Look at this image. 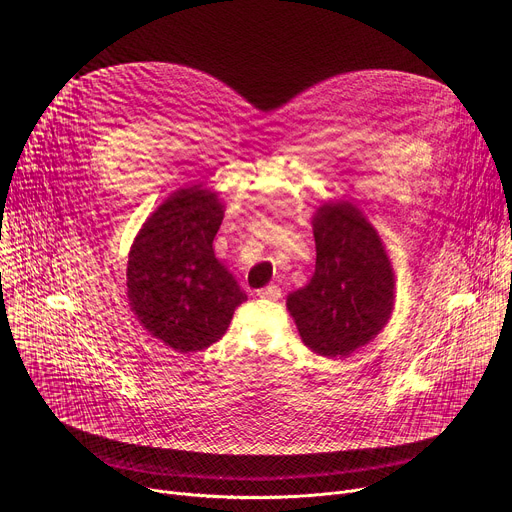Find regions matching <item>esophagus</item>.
<instances>
[{"label": "esophagus", "mask_w": 512, "mask_h": 512, "mask_svg": "<svg viewBox=\"0 0 512 512\" xmlns=\"http://www.w3.org/2000/svg\"><path fill=\"white\" fill-rule=\"evenodd\" d=\"M257 296L265 298V300H279L281 298V289L277 285H267L257 289Z\"/></svg>", "instance_id": "1"}]
</instances>
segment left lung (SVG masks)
Instances as JSON below:
<instances>
[{"label":"left lung","mask_w":512,"mask_h":512,"mask_svg":"<svg viewBox=\"0 0 512 512\" xmlns=\"http://www.w3.org/2000/svg\"><path fill=\"white\" fill-rule=\"evenodd\" d=\"M316 271L287 296L308 348L342 358L369 344L395 306V271L383 239L350 200H328L312 216Z\"/></svg>","instance_id":"1"}]
</instances>
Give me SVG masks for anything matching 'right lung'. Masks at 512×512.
Segmentation results:
<instances>
[{
	"instance_id": "1",
	"label": "right lung",
	"mask_w": 512,
	"mask_h": 512,
	"mask_svg": "<svg viewBox=\"0 0 512 512\" xmlns=\"http://www.w3.org/2000/svg\"><path fill=\"white\" fill-rule=\"evenodd\" d=\"M225 204L202 184L172 192L141 225L127 259V300L139 324L176 352L208 348L247 300L212 241Z\"/></svg>"
}]
</instances>
